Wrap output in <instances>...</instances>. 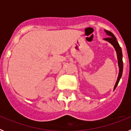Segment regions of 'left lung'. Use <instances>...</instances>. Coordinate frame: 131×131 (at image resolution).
<instances>
[{
	"instance_id": "obj_1",
	"label": "left lung",
	"mask_w": 131,
	"mask_h": 131,
	"mask_svg": "<svg viewBox=\"0 0 131 131\" xmlns=\"http://www.w3.org/2000/svg\"><path fill=\"white\" fill-rule=\"evenodd\" d=\"M105 33L107 34V35L109 36V37L104 39L105 40H106L107 42H110L111 45L113 47V48H115V52L117 54V61H118V67H119V74H118L117 79L115 83V86L113 88V91L115 90V88L117 86L118 83L119 82L120 79L121 78L123 74V54H122V50H121V48L120 47L118 43L116 37L115 35L110 32V31H107V30H104Z\"/></svg>"
}]
</instances>
